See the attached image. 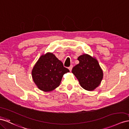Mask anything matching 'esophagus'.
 Listing matches in <instances>:
<instances>
[{
	"mask_svg": "<svg viewBox=\"0 0 129 129\" xmlns=\"http://www.w3.org/2000/svg\"><path fill=\"white\" fill-rule=\"evenodd\" d=\"M72 68H73V65H71V66H69V67H68L69 70L70 71V72H71V71H72Z\"/></svg>",
	"mask_w": 129,
	"mask_h": 129,
	"instance_id": "obj_1",
	"label": "esophagus"
}]
</instances>
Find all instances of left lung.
Here are the masks:
<instances>
[{
    "mask_svg": "<svg viewBox=\"0 0 129 129\" xmlns=\"http://www.w3.org/2000/svg\"><path fill=\"white\" fill-rule=\"evenodd\" d=\"M79 63L73 68L72 72L82 87L92 91L99 86L103 78V71L96 59L88 54L79 56Z\"/></svg>",
    "mask_w": 129,
    "mask_h": 129,
    "instance_id": "left-lung-1",
    "label": "left lung"
}]
</instances>
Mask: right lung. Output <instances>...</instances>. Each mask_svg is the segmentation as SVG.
Returning a JSON list of instances; mask_svg holds the SVG:
<instances>
[{
  "instance_id": "obj_1",
  "label": "right lung",
  "mask_w": 129,
  "mask_h": 129,
  "mask_svg": "<svg viewBox=\"0 0 129 129\" xmlns=\"http://www.w3.org/2000/svg\"><path fill=\"white\" fill-rule=\"evenodd\" d=\"M69 72L52 53L41 55L31 72L33 81L40 90L51 92L60 85L64 74Z\"/></svg>"
}]
</instances>
